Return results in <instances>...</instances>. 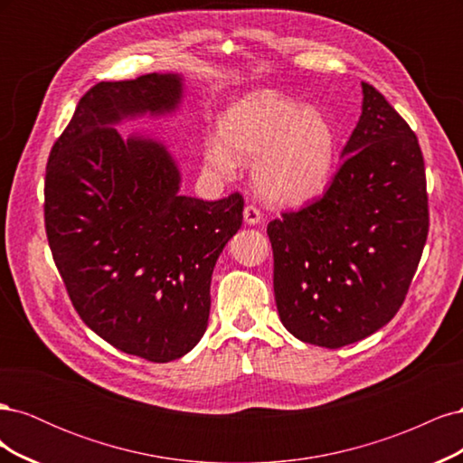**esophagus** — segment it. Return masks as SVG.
Listing matches in <instances>:
<instances>
[{
    "label": "esophagus",
    "mask_w": 463,
    "mask_h": 463,
    "mask_svg": "<svg viewBox=\"0 0 463 463\" xmlns=\"http://www.w3.org/2000/svg\"><path fill=\"white\" fill-rule=\"evenodd\" d=\"M243 218L249 223V226H257V223L262 222V214L260 210L255 204H247L243 210Z\"/></svg>",
    "instance_id": "obj_1"
}]
</instances>
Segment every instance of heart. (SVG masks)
Segmentation results:
<instances>
[{
	"mask_svg": "<svg viewBox=\"0 0 463 463\" xmlns=\"http://www.w3.org/2000/svg\"><path fill=\"white\" fill-rule=\"evenodd\" d=\"M338 143L315 106L272 90L249 92L220 119V141H208L210 174L232 177L240 162L255 161V184L266 199L301 206L326 191L335 172Z\"/></svg>",
	"mask_w": 463,
	"mask_h": 463,
	"instance_id": "obj_1",
	"label": "heart"
}]
</instances>
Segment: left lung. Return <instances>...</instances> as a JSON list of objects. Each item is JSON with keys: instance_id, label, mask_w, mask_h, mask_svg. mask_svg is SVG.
<instances>
[{"instance_id": "left-lung-1", "label": "left lung", "mask_w": 463, "mask_h": 463, "mask_svg": "<svg viewBox=\"0 0 463 463\" xmlns=\"http://www.w3.org/2000/svg\"><path fill=\"white\" fill-rule=\"evenodd\" d=\"M322 199L269 223L282 325L305 344L342 347L394 318L429 233L417 137L374 87Z\"/></svg>"}]
</instances>
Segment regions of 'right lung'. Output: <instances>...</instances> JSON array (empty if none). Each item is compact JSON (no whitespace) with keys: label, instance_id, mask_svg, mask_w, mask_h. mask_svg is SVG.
<instances>
[{"label":"right lung","instance_id":"obj_1","mask_svg":"<svg viewBox=\"0 0 463 463\" xmlns=\"http://www.w3.org/2000/svg\"><path fill=\"white\" fill-rule=\"evenodd\" d=\"M181 98L177 73L98 82L46 165L48 243L79 317L119 352L154 363L203 338L213 270L243 222L240 193L185 197L162 141L118 133L125 119L174 114Z\"/></svg>","mask_w":463,"mask_h":463}]
</instances>
